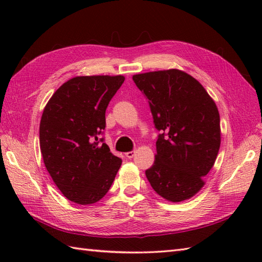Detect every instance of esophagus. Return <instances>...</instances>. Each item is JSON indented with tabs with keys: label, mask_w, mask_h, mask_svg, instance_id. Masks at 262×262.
Wrapping results in <instances>:
<instances>
[{
	"label": "esophagus",
	"mask_w": 262,
	"mask_h": 262,
	"mask_svg": "<svg viewBox=\"0 0 262 262\" xmlns=\"http://www.w3.org/2000/svg\"><path fill=\"white\" fill-rule=\"evenodd\" d=\"M135 151H130V152H127L125 155H126V158H128V159H132L133 157H135Z\"/></svg>",
	"instance_id": "obj_1"
}]
</instances>
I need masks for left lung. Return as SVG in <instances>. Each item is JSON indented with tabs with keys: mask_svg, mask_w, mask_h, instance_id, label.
Listing matches in <instances>:
<instances>
[{
	"mask_svg": "<svg viewBox=\"0 0 262 262\" xmlns=\"http://www.w3.org/2000/svg\"><path fill=\"white\" fill-rule=\"evenodd\" d=\"M148 99L157 141L154 164L145 171L154 191L172 203L193 197L205 185L221 146V120L205 88L177 69L133 75Z\"/></svg>",
	"mask_w": 262,
	"mask_h": 262,
	"instance_id": "8db88e82",
	"label": "left lung"
}]
</instances>
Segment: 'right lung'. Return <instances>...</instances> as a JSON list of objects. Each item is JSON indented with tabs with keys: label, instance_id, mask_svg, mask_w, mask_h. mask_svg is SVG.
Segmentation results:
<instances>
[{
	"label": "right lung",
	"instance_id": "add662e5",
	"mask_svg": "<svg viewBox=\"0 0 262 262\" xmlns=\"http://www.w3.org/2000/svg\"><path fill=\"white\" fill-rule=\"evenodd\" d=\"M125 81L122 75L75 76L49 99L39 126L43 163L64 196L79 205L108 192L121 160L99 140L105 109Z\"/></svg>",
	"mask_w": 262,
	"mask_h": 262
}]
</instances>
